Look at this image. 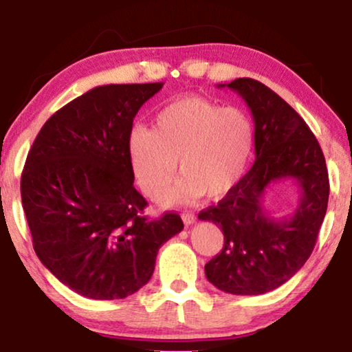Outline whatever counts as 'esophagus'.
<instances>
[{"instance_id":"esophagus-1","label":"esophagus","mask_w":352,"mask_h":352,"mask_svg":"<svg viewBox=\"0 0 352 352\" xmlns=\"http://www.w3.org/2000/svg\"><path fill=\"white\" fill-rule=\"evenodd\" d=\"M181 218H182V221H184L186 226H190V224L195 223V214L189 213V211H187V213H182Z\"/></svg>"}]
</instances>
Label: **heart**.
Instances as JSON below:
<instances>
[{"instance_id":"1","label":"heart","mask_w":352,"mask_h":352,"mask_svg":"<svg viewBox=\"0 0 352 352\" xmlns=\"http://www.w3.org/2000/svg\"><path fill=\"white\" fill-rule=\"evenodd\" d=\"M254 146L247 112L204 98H182L158 112L153 129L136 126L128 158L142 194L158 199L177 173L182 177L163 204H186L205 194L219 199L242 181Z\"/></svg>"}]
</instances>
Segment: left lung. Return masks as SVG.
Masks as SVG:
<instances>
[{
  "instance_id": "left-lung-1",
  "label": "left lung",
  "mask_w": 352,
  "mask_h": 352,
  "mask_svg": "<svg viewBox=\"0 0 352 352\" xmlns=\"http://www.w3.org/2000/svg\"><path fill=\"white\" fill-rule=\"evenodd\" d=\"M223 86L252 110L256 160L218 205L199 213L224 234L205 274L226 293L263 295L290 280L311 256L329 204V171L316 136L280 96L253 78ZM287 177L300 184V204L290 219L274 220L262 206L263 190Z\"/></svg>"
}]
</instances>
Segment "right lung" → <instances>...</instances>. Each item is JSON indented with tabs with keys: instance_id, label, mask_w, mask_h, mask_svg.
<instances>
[{
	"instance_id": "obj_1",
	"label": "right lung",
	"mask_w": 352,
	"mask_h": 352,
	"mask_svg": "<svg viewBox=\"0 0 352 352\" xmlns=\"http://www.w3.org/2000/svg\"><path fill=\"white\" fill-rule=\"evenodd\" d=\"M163 83L105 85L43 124L21 177L22 206L40 261L91 300H122L151 280L158 248L184 229L168 211L144 216L128 138Z\"/></svg>"
}]
</instances>
